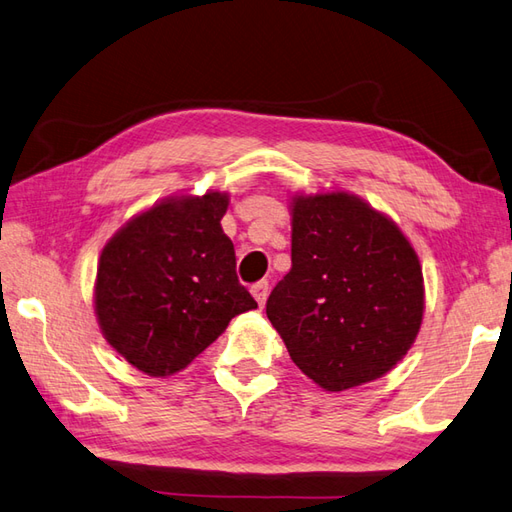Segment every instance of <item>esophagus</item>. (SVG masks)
Segmentation results:
<instances>
[{
	"label": "esophagus",
	"mask_w": 512,
	"mask_h": 512,
	"mask_svg": "<svg viewBox=\"0 0 512 512\" xmlns=\"http://www.w3.org/2000/svg\"><path fill=\"white\" fill-rule=\"evenodd\" d=\"M252 295H254V300H256L260 306H263L265 300H267V295H269V282H267V280L256 282V285L252 287Z\"/></svg>",
	"instance_id": "34e87169"
}]
</instances>
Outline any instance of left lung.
<instances>
[{
  "label": "left lung",
  "instance_id": "obj_1",
  "mask_svg": "<svg viewBox=\"0 0 512 512\" xmlns=\"http://www.w3.org/2000/svg\"><path fill=\"white\" fill-rule=\"evenodd\" d=\"M291 269L267 317L326 392L383 377L423 324V267L390 217L346 190L291 197Z\"/></svg>",
  "mask_w": 512,
  "mask_h": 512
}]
</instances>
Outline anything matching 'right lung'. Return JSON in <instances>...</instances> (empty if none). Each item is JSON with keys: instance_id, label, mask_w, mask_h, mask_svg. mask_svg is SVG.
<instances>
[{"instance_id": "add662e5", "label": "right lung", "mask_w": 512, "mask_h": 512, "mask_svg": "<svg viewBox=\"0 0 512 512\" xmlns=\"http://www.w3.org/2000/svg\"><path fill=\"white\" fill-rule=\"evenodd\" d=\"M230 195H173L102 247L94 311L107 344L149 377L184 370L232 317L256 309L221 227Z\"/></svg>"}]
</instances>
